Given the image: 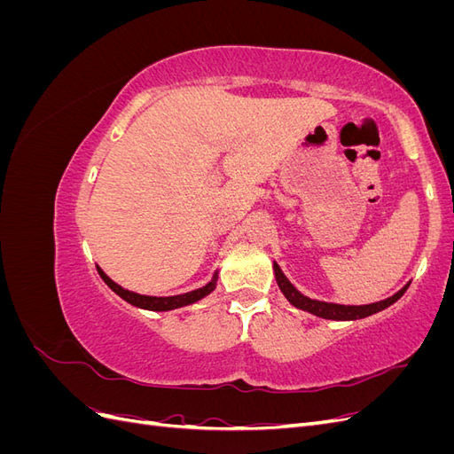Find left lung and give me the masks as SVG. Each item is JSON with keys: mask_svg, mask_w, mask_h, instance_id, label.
I'll use <instances>...</instances> for the list:
<instances>
[{"mask_svg": "<svg viewBox=\"0 0 454 454\" xmlns=\"http://www.w3.org/2000/svg\"><path fill=\"white\" fill-rule=\"evenodd\" d=\"M274 277H277L278 287L280 292L284 294V297L290 301V303L301 310H307L314 316H320V318L325 320H358V318H365V316H371L375 312H380L384 309H388L390 305H394L397 299H400L405 292H407V286L403 290L397 292L395 295L379 301V303H371V305H362V307H348V305H335V303H324V301H314L309 299L305 295H301L295 287L290 284L284 277V272L280 270V267L274 263Z\"/></svg>", "mask_w": 454, "mask_h": 454, "instance_id": "left-lung-1", "label": "left lung"}]
</instances>
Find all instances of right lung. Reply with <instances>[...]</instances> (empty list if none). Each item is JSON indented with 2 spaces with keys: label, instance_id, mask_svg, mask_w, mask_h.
Returning <instances> with one entry per match:
<instances>
[{
  "label": "right lung",
  "instance_id": "1",
  "mask_svg": "<svg viewBox=\"0 0 454 454\" xmlns=\"http://www.w3.org/2000/svg\"><path fill=\"white\" fill-rule=\"evenodd\" d=\"M98 269V274L102 277V280L112 287V290L127 301V303L138 307V309H145V310H172V309H180V307H185V305H191L195 303V301L206 297L208 294L214 292L215 287V280H217V274H214V280L210 284H206L204 287H199V290L195 292H189V294H184V295H174V297H149V295H140V294H134V292H129V290H122L121 286H117L112 278L106 277V272Z\"/></svg>",
  "mask_w": 454,
  "mask_h": 454
}]
</instances>
